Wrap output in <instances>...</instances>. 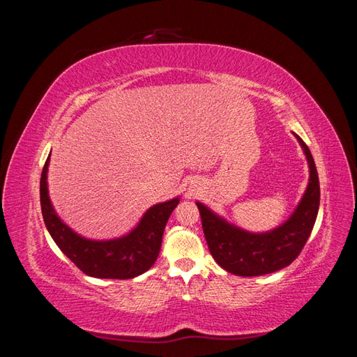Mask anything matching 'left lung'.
I'll return each mask as SVG.
<instances>
[{
  "label": "left lung",
  "mask_w": 357,
  "mask_h": 357,
  "mask_svg": "<svg viewBox=\"0 0 357 357\" xmlns=\"http://www.w3.org/2000/svg\"><path fill=\"white\" fill-rule=\"evenodd\" d=\"M295 137L308 159L310 183L298 208L280 228L266 234H248L226 223L197 202L210 253L231 274L255 277L275 273L294 262L308 240L319 213L320 185L310 149L299 135L295 134Z\"/></svg>",
  "instance_id": "8db88e82"
}]
</instances>
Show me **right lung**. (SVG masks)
Instances as JSON below:
<instances>
[{
    "label": "right lung",
    "mask_w": 357,
    "mask_h": 357,
    "mask_svg": "<svg viewBox=\"0 0 357 357\" xmlns=\"http://www.w3.org/2000/svg\"><path fill=\"white\" fill-rule=\"evenodd\" d=\"M49 158L41 171L40 204L43 219L53 241L86 275L96 278H134L146 273L156 261L162 235L178 198L156 204L143 215L137 228L126 236L110 241H91L73 232L53 211L47 195Z\"/></svg>",
    "instance_id": "obj_1"
}]
</instances>
